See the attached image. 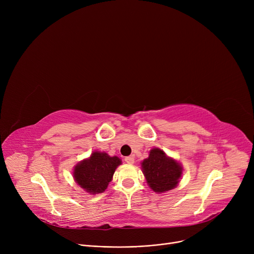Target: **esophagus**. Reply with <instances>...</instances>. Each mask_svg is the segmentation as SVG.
Here are the masks:
<instances>
[{
	"label": "esophagus",
	"mask_w": 254,
	"mask_h": 254,
	"mask_svg": "<svg viewBox=\"0 0 254 254\" xmlns=\"http://www.w3.org/2000/svg\"><path fill=\"white\" fill-rule=\"evenodd\" d=\"M125 161H126V163H127L128 165H132V164H134V157H132V156H127L126 158H125Z\"/></svg>",
	"instance_id": "34e87169"
}]
</instances>
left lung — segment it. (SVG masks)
Returning a JSON list of instances; mask_svg holds the SVG:
<instances>
[{
	"label": "left lung",
	"mask_w": 254,
	"mask_h": 254,
	"mask_svg": "<svg viewBox=\"0 0 254 254\" xmlns=\"http://www.w3.org/2000/svg\"><path fill=\"white\" fill-rule=\"evenodd\" d=\"M141 165L149 188L157 193L175 189L182 175L181 165L159 148L151 149Z\"/></svg>",
	"instance_id": "left-lung-1"
}]
</instances>
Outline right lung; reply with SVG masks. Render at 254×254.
Masks as SVG:
<instances>
[{
  "instance_id": "right-lung-1",
  "label": "right lung",
  "mask_w": 254,
  "mask_h": 254,
  "mask_svg": "<svg viewBox=\"0 0 254 254\" xmlns=\"http://www.w3.org/2000/svg\"><path fill=\"white\" fill-rule=\"evenodd\" d=\"M120 164L122 161L117 156L95 151L75 166L73 176L76 183L85 191L92 194L101 193L107 189Z\"/></svg>"
}]
</instances>
